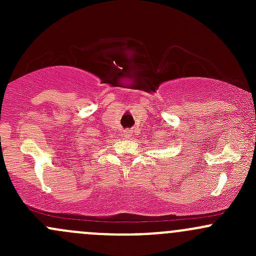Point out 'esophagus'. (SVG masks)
I'll list each match as a JSON object with an SVG mask.
<instances>
[{"label":"esophagus","instance_id":"34e87169","mask_svg":"<svg viewBox=\"0 0 256 256\" xmlns=\"http://www.w3.org/2000/svg\"><path fill=\"white\" fill-rule=\"evenodd\" d=\"M131 135H132V132H131L130 130H124L122 131V136L125 138H131Z\"/></svg>","mask_w":256,"mask_h":256}]
</instances>
